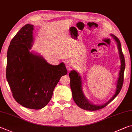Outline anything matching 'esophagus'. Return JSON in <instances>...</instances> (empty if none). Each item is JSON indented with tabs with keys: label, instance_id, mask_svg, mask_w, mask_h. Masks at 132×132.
<instances>
[{
	"label": "esophagus",
	"instance_id": "esophagus-1",
	"mask_svg": "<svg viewBox=\"0 0 132 132\" xmlns=\"http://www.w3.org/2000/svg\"><path fill=\"white\" fill-rule=\"evenodd\" d=\"M65 65H66V68H68L69 70L71 68V64H70V62L68 61V60H66V61L65 62Z\"/></svg>",
	"mask_w": 132,
	"mask_h": 132
}]
</instances>
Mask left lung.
Instances as JSON below:
<instances>
[{
    "label": "left lung",
    "mask_w": 132,
    "mask_h": 132,
    "mask_svg": "<svg viewBox=\"0 0 132 132\" xmlns=\"http://www.w3.org/2000/svg\"><path fill=\"white\" fill-rule=\"evenodd\" d=\"M111 36L113 37L117 42V44H118L119 55H120L121 63H122L121 64L120 72H119V77L118 80V83H117L116 90L114 96L112 97V99H110L108 102L103 104V105L97 106L91 104L83 95L82 87H81V77L80 75L75 70L71 71L69 73V77L70 79V88L72 92L73 99L75 102L79 107L84 110L94 111V110H97L106 107L109 103H110L118 96L119 92H120L121 89H122L123 84V80H124V72L125 69V57L122 52L121 43L119 39L113 35H111Z\"/></svg>",
    "instance_id": "1"
}]
</instances>
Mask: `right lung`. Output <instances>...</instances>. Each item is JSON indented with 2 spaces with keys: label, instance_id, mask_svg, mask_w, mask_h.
I'll list each match as a JSON object with an SVG mask.
<instances>
[{
  "label": "right lung",
  "instance_id": "obj_1",
  "mask_svg": "<svg viewBox=\"0 0 132 132\" xmlns=\"http://www.w3.org/2000/svg\"><path fill=\"white\" fill-rule=\"evenodd\" d=\"M33 26L26 24L10 42L6 76L16 101L25 108L37 110L49 103L60 77L68 70L63 63L52 65L29 52Z\"/></svg>",
  "mask_w": 132,
  "mask_h": 132
}]
</instances>
